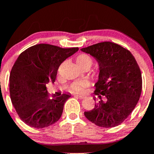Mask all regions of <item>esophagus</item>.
I'll list each match as a JSON object with an SVG mask.
<instances>
[{
	"label": "esophagus",
	"mask_w": 154,
	"mask_h": 154,
	"mask_svg": "<svg viewBox=\"0 0 154 154\" xmlns=\"http://www.w3.org/2000/svg\"><path fill=\"white\" fill-rule=\"evenodd\" d=\"M74 96L75 97H78V98H79L80 99H84L85 98V96H82V95H79V94H74Z\"/></svg>",
	"instance_id": "34e87169"
}]
</instances>
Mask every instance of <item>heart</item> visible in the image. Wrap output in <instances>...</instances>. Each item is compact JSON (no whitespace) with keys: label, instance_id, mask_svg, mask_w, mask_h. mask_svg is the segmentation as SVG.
Segmentation results:
<instances>
[{"label":"heart","instance_id":"1","mask_svg":"<svg viewBox=\"0 0 154 154\" xmlns=\"http://www.w3.org/2000/svg\"><path fill=\"white\" fill-rule=\"evenodd\" d=\"M77 63L80 66L89 65L91 66L93 60L90 56L87 54H80L77 57ZM90 85V82L87 80H76L71 84L69 89L73 92L82 93L85 89Z\"/></svg>","mask_w":154,"mask_h":154}]
</instances>
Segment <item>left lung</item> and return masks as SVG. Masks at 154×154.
<instances>
[{
    "mask_svg": "<svg viewBox=\"0 0 154 154\" xmlns=\"http://www.w3.org/2000/svg\"><path fill=\"white\" fill-rule=\"evenodd\" d=\"M99 64L94 94L99 100L92 110L85 112L89 121L104 128L123 122L134 109L142 91V75L136 59L128 49L112 42H102L82 48Z\"/></svg>",
    "mask_w": 154,
    "mask_h": 154,
    "instance_id": "8db88e82",
    "label": "left lung"
}]
</instances>
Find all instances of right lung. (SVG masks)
<instances>
[{"instance_id":"add662e5","label":"right lung","mask_w":154,"mask_h":154,"mask_svg":"<svg viewBox=\"0 0 154 154\" xmlns=\"http://www.w3.org/2000/svg\"><path fill=\"white\" fill-rule=\"evenodd\" d=\"M79 49L38 44L18 56L9 76V93L16 113L25 124L42 129L60 119L71 96L55 94L50 97L47 85L55 82L60 64Z\"/></svg>"}]
</instances>
